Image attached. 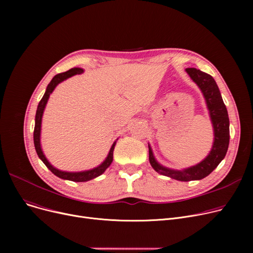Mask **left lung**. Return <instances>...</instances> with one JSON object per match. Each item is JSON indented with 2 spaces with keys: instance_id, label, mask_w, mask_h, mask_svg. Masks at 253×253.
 Here are the masks:
<instances>
[{
  "instance_id": "1",
  "label": "left lung",
  "mask_w": 253,
  "mask_h": 253,
  "mask_svg": "<svg viewBox=\"0 0 253 253\" xmlns=\"http://www.w3.org/2000/svg\"><path fill=\"white\" fill-rule=\"evenodd\" d=\"M190 78L200 88L204 96L209 117L213 127V143L207 157L194 166L181 170L171 169L159 163L154 156L149 143V160L152 167L158 173L180 181L200 180L213 171L223 160L228 152L230 142L229 115L223 103L218 86L210 75L194 68L185 69Z\"/></svg>"
}]
</instances>
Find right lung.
<instances>
[{
	"instance_id": "add662e5",
	"label": "right lung",
	"mask_w": 253,
	"mask_h": 253,
	"mask_svg": "<svg viewBox=\"0 0 253 253\" xmlns=\"http://www.w3.org/2000/svg\"><path fill=\"white\" fill-rule=\"evenodd\" d=\"M83 72H84V70L81 69V68H74V69L69 70L68 72L56 75L54 78L51 80V82L48 84V86L46 88L44 96L42 97L41 101H40L39 104H38V109H37V113H36V119H35V129H34V144H35V149H36V152H37L39 158L41 159L43 163L47 166V168L52 172V173L56 175L57 177L62 178V179H66V180L77 181V182L88 181V180L95 178V177L101 175L103 172L110 167V165L113 162V154H114L115 145H116L117 141H115L113 143L108 156H106V158L104 159V161L100 165H98L97 167H94V168L89 169V170H85V171H79V172L62 171V170H59V169L55 168L53 165H51V163L47 160L46 156L43 153V150H42V147H41V128H42L43 114H44V111H45V108H46V104L48 102V99L50 97V94L53 92V90L55 89V87L59 83L63 82L64 80L69 79V78H71L75 75L82 74Z\"/></svg>"
}]
</instances>
